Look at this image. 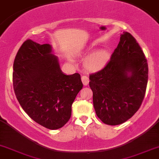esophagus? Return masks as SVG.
<instances>
[{
  "instance_id": "obj_1",
  "label": "esophagus",
  "mask_w": 159,
  "mask_h": 159,
  "mask_svg": "<svg viewBox=\"0 0 159 159\" xmlns=\"http://www.w3.org/2000/svg\"><path fill=\"white\" fill-rule=\"evenodd\" d=\"M81 81H82V83H83L84 85L87 86L89 83V78H88V77H87V76L83 75V76H81Z\"/></svg>"
}]
</instances>
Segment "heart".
<instances>
[{"label": "heart", "instance_id": "1", "mask_svg": "<svg viewBox=\"0 0 159 159\" xmlns=\"http://www.w3.org/2000/svg\"><path fill=\"white\" fill-rule=\"evenodd\" d=\"M90 48H87L85 51V54L89 52ZM108 52L105 49L92 52L88 55L86 56L83 62L84 67L90 72H96L101 69L108 60Z\"/></svg>", "mask_w": 159, "mask_h": 159}]
</instances>
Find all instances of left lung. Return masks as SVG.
I'll return each mask as SVG.
<instances>
[{"label":"left lung","instance_id":"8db88e82","mask_svg":"<svg viewBox=\"0 0 159 159\" xmlns=\"http://www.w3.org/2000/svg\"><path fill=\"white\" fill-rule=\"evenodd\" d=\"M148 81L147 61L136 39L123 32L110 61L90 75L96 114L104 123H125L138 111Z\"/></svg>","mask_w":159,"mask_h":159}]
</instances>
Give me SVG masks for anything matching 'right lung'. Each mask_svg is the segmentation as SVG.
Listing matches in <instances>:
<instances>
[{
  "label": "right lung",
  "instance_id": "1",
  "mask_svg": "<svg viewBox=\"0 0 159 159\" xmlns=\"http://www.w3.org/2000/svg\"><path fill=\"white\" fill-rule=\"evenodd\" d=\"M13 88L23 110L48 129L63 127L72 114V105L83 87L78 73L66 75L49 44L27 39L13 63Z\"/></svg>",
  "mask_w": 159,
  "mask_h": 159
}]
</instances>
